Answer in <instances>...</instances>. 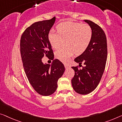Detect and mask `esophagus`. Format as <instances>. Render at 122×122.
<instances>
[{
    "label": "esophagus",
    "mask_w": 122,
    "mask_h": 122,
    "mask_svg": "<svg viewBox=\"0 0 122 122\" xmlns=\"http://www.w3.org/2000/svg\"><path fill=\"white\" fill-rule=\"evenodd\" d=\"M64 66H65V67L66 68H68L69 67H70V66H69V65H67V64H66V63H65V64H64Z\"/></svg>",
    "instance_id": "obj_1"
}]
</instances>
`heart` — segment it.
I'll return each mask as SVG.
<instances>
[{"mask_svg":"<svg viewBox=\"0 0 122 122\" xmlns=\"http://www.w3.org/2000/svg\"><path fill=\"white\" fill-rule=\"evenodd\" d=\"M57 33L51 30L48 33V40L52 48L56 49L65 41V48L56 50V59L67 62L74 52L82 54L88 48L92 38V32L90 26L77 22L61 23L56 27Z\"/></svg>","mask_w":122,"mask_h":122,"instance_id":"1","label":"heart"}]
</instances>
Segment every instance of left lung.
I'll return each mask as SVG.
<instances>
[{
    "instance_id": "8db88e82",
    "label": "left lung",
    "mask_w": 122,
    "mask_h": 122,
    "mask_svg": "<svg viewBox=\"0 0 122 122\" xmlns=\"http://www.w3.org/2000/svg\"><path fill=\"white\" fill-rule=\"evenodd\" d=\"M84 21L92 28V38L85 51L74 59L79 66L81 63L85 66L81 69L72 67L75 74L71 81L74 91L81 95L89 94L97 86L104 72L107 56L106 37L102 29L93 22L87 20Z\"/></svg>"
}]
</instances>
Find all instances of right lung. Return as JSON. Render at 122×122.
<instances>
[{
	"label": "right lung",
	"mask_w": 122,
	"mask_h": 122,
	"mask_svg": "<svg viewBox=\"0 0 122 122\" xmlns=\"http://www.w3.org/2000/svg\"><path fill=\"white\" fill-rule=\"evenodd\" d=\"M55 20L54 17L33 23L23 33L20 41L22 61L27 78L36 92L43 96L55 92L58 80L65 70L64 65L57 59L51 65L42 62L44 56L51 60L54 58L48 33Z\"/></svg>",
	"instance_id": "add662e5"
}]
</instances>
